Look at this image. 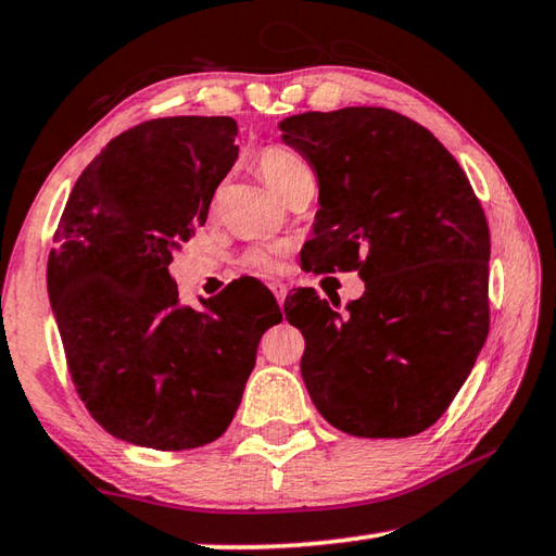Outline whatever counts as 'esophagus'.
Returning <instances> with one entry per match:
<instances>
[{"label":"esophagus","mask_w":556,"mask_h":556,"mask_svg":"<svg viewBox=\"0 0 556 556\" xmlns=\"http://www.w3.org/2000/svg\"><path fill=\"white\" fill-rule=\"evenodd\" d=\"M269 289H271V291H275V299L279 301V306H281V304H285V299H287V287H285V285H281V281H271V285H269Z\"/></svg>","instance_id":"34e87169"}]
</instances>
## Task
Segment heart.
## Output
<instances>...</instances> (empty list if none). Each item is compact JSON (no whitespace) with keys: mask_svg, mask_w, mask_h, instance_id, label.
<instances>
[{"mask_svg":"<svg viewBox=\"0 0 556 556\" xmlns=\"http://www.w3.org/2000/svg\"><path fill=\"white\" fill-rule=\"evenodd\" d=\"M257 168L262 178H265L275 191L285 195V199L299 191L301 186L314 184V174L304 162V156H299L296 152H291V149L279 144L262 149L257 154ZM281 255H285V250L277 248V244H257V248L244 252L242 267L248 269L250 275H275L281 267Z\"/></svg>","mask_w":556,"mask_h":556,"instance_id":"1","label":"heart"}]
</instances>
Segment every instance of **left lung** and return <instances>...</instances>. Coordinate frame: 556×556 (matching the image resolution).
Masks as SVG:
<instances>
[{"instance_id": "1", "label": "left lung", "mask_w": 556, "mask_h": 556, "mask_svg": "<svg viewBox=\"0 0 556 556\" xmlns=\"http://www.w3.org/2000/svg\"><path fill=\"white\" fill-rule=\"evenodd\" d=\"M279 127L318 178L321 208L301 262L365 281L343 312L314 289L287 296V321L306 341V390L351 437L421 434L454 402L491 328L481 201L446 147L394 110L304 112Z\"/></svg>"}]
</instances>
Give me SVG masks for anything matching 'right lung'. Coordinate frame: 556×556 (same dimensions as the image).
Masks as SVG:
<instances>
[{
	"label": "right lung",
	"instance_id": "add662e5",
	"mask_svg": "<svg viewBox=\"0 0 556 556\" xmlns=\"http://www.w3.org/2000/svg\"><path fill=\"white\" fill-rule=\"evenodd\" d=\"M232 117H159L122 131L75 181L49 255V296L75 392L112 437L184 451L225 434L281 312L230 281L178 306V242L208 218L238 147Z\"/></svg>",
	"mask_w": 556,
	"mask_h": 556
}]
</instances>
